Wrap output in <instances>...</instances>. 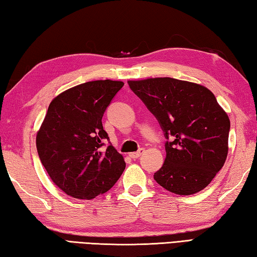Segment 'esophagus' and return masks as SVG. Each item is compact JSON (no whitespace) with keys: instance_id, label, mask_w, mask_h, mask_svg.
Listing matches in <instances>:
<instances>
[{"instance_id":"obj_1","label":"esophagus","mask_w":257,"mask_h":257,"mask_svg":"<svg viewBox=\"0 0 257 257\" xmlns=\"http://www.w3.org/2000/svg\"><path fill=\"white\" fill-rule=\"evenodd\" d=\"M145 152V149H139L137 152H132V154H129V157L133 158V159H137V158H139L141 155H143Z\"/></svg>"}]
</instances>
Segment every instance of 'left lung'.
I'll list each match as a JSON object with an SVG mask.
<instances>
[{
    "label": "left lung",
    "mask_w": 257,
    "mask_h": 257,
    "mask_svg": "<svg viewBox=\"0 0 257 257\" xmlns=\"http://www.w3.org/2000/svg\"><path fill=\"white\" fill-rule=\"evenodd\" d=\"M165 133L166 160L155 173L179 195L200 192L224 166L230 119L206 87L170 77L128 80Z\"/></svg>",
    "instance_id": "left-lung-1"
}]
</instances>
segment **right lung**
<instances>
[{"instance_id": "right-lung-1", "label": "right lung", "mask_w": 257, "mask_h": 257, "mask_svg": "<svg viewBox=\"0 0 257 257\" xmlns=\"http://www.w3.org/2000/svg\"><path fill=\"white\" fill-rule=\"evenodd\" d=\"M123 83L88 81L63 91L48 106L36 135L42 165L52 181L75 199L91 200L110 190L125 168L110 145L101 118Z\"/></svg>"}]
</instances>
